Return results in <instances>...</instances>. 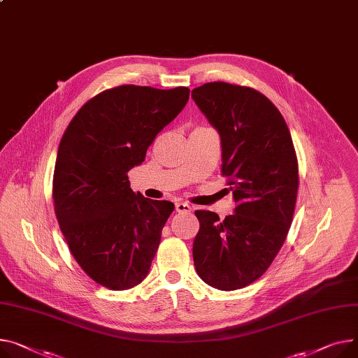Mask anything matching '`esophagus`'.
I'll return each mask as SVG.
<instances>
[{
	"label": "esophagus",
	"instance_id": "esophagus-1",
	"mask_svg": "<svg viewBox=\"0 0 358 358\" xmlns=\"http://www.w3.org/2000/svg\"><path fill=\"white\" fill-rule=\"evenodd\" d=\"M176 210L178 213H189V211H192V206L187 204V203L178 201V203H176Z\"/></svg>",
	"mask_w": 358,
	"mask_h": 358
}]
</instances>
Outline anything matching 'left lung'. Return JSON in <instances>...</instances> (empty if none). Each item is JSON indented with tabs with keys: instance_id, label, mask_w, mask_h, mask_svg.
I'll return each instance as SVG.
<instances>
[{
	"instance_id": "obj_1",
	"label": "left lung",
	"mask_w": 358,
	"mask_h": 358,
	"mask_svg": "<svg viewBox=\"0 0 358 358\" xmlns=\"http://www.w3.org/2000/svg\"><path fill=\"white\" fill-rule=\"evenodd\" d=\"M192 96L220 134L222 176L236 203L224 220L194 211V266L210 287L241 289L268 271L288 236L299 187L295 147L278 108L256 89L210 82Z\"/></svg>"
}]
</instances>
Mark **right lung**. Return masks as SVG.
Here are the masks:
<instances>
[{
	"label": "right lung",
	"mask_w": 358,
	"mask_h": 358,
	"mask_svg": "<svg viewBox=\"0 0 358 358\" xmlns=\"http://www.w3.org/2000/svg\"><path fill=\"white\" fill-rule=\"evenodd\" d=\"M189 89L122 85L89 99L66 128L55 165L53 203L70 253L102 287L125 291L148 275L166 200L135 194L128 171L182 110Z\"/></svg>",
	"instance_id": "obj_1"
}]
</instances>
